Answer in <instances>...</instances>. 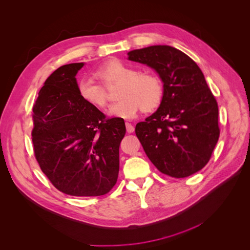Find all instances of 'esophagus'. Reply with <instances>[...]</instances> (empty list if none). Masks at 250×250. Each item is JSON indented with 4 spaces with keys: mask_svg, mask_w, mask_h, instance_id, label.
<instances>
[{
    "mask_svg": "<svg viewBox=\"0 0 250 250\" xmlns=\"http://www.w3.org/2000/svg\"><path fill=\"white\" fill-rule=\"evenodd\" d=\"M125 126H126V131L128 132V134H131V132H134L135 127L131 125V124H129V123H125Z\"/></svg>",
    "mask_w": 250,
    "mask_h": 250,
    "instance_id": "34e87169",
    "label": "esophagus"
}]
</instances>
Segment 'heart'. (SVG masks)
Segmentation results:
<instances>
[{"label": "heart", "mask_w": 250, "mask_h": 250, "mask_svg": "<svg viewBox=\"0 0 250 250\" xmlns=\"http://www.w3.org/2000/svg\"><path fill=\"white\" fill-rule=\"evenodd\" d=\"M96 76L104 84L91 77H84L78 82V93L85 103L104 107L108 103L107 89L121 84L118 93L121 101L109 108L110 115L132 119L142 108L149 111L162 102L163 83L155 73L139 72L122 61H111L102 66Z\"/></svg>", "instance_id": "heart-1"}]
</instances>
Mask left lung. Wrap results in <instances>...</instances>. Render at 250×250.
<instances>
[{"instance_id": "8db88e82", "label": "left lung", "mask_w": 250, "mask_h": 250, "mask_svg": "<svg viewBox=\"0 0 250 250\" xmlns=\"http://www.w3.org/2000/svg\"><path fill=\"white\" fill-rule=\"evenodd\" d=\"M128 59L154 68L164 82L158 110L136 125L147 158L163 174L185 178L204 168L218 142V104L196 62L168 45L132 50Z\"/></svg>"}]
</instances>
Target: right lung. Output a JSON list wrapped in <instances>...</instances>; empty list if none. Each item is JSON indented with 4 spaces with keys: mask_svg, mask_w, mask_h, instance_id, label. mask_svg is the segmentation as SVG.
I'll list each match as a JSON object with an SVG mask.
<instances>
[{
    "mask_svg": "<svg viewBox=\"0 0 250 250\" xmlns=\"http://www.w3.org/2000/svg\"><path fill=\"white\" fill-rule=\"evenodd\" d=\"M83 65H63L46 79L33 105L32 142L42 172L57 190L95 197L118 181L125 125L80 97L75 75Z\"/></svg>",
    "mask_w": 250,
    "mask_h": 250,
    "instance_id": "add662e5",
    "label": "right lung"
}]
</instances>
